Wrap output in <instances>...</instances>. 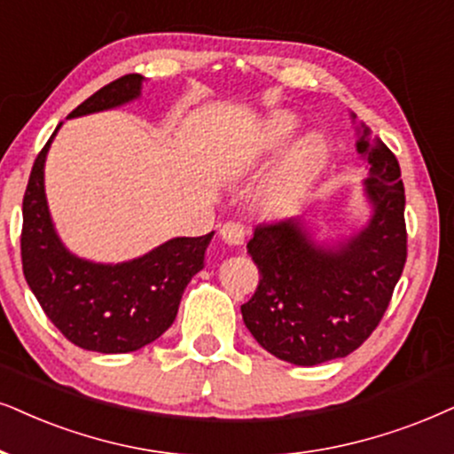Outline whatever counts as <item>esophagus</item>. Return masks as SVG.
<instances>
[{"instance_id":"esophagus-1","label":"esophagus","mask_w":454,"mask_h":454,"mask_svg":"<svg viewBox=\"0 0 454 454\" xmlns=\"http://www.w3.org/2000/svg\"><path fill=\"white\" fill-rule=\"evenodd\" d=\"M220 237L223 243L240 247L247 240V228L240 222H226L220 228Z\"/></svg>"}]
</instances>
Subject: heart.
Wrapping results in <instances>:
<instances>
[{"instance_id": "b5f03b06", "label": "heart", "mask_w": 454, "mask_h": 454, "mask_svg": "<svg viewBox=\"0 0 454 454\" xmlns=\"http://www.w3.org/2000/svg\"><path fill=\"white\" fill-rule=\"evenodd\" d=\"M300 129V121L291 113H277L263 125V131L257 142V151L266 153L286 145L295 131ZM325 159V142L318 136H308L283 159L272 177L266 184V199L272 203H285L294 199L306 186L309 176L320 168Z\"/></svg>"}]
</instances>
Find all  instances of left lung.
<instances>
[{"mask_svg": "<svg viewBox=\"0 0 454 454\" xmlns=\"http://www.w3.org/2000/svg\"><path fill=\"white\" fill-rule=\"evenodd\" d=\"M369 128L356 151L366 157L371 222L335 249L308 237L301 217L255 226L247 243L260 270L254 297L240 306L257 343L291 364L343 358L381 323L406 263L404 184L395 154Z\"/></svg>", "mask_w": 454, "mask_h": 454, "instance_id": "8db88e82", "label": "left lung"}]
</instances>
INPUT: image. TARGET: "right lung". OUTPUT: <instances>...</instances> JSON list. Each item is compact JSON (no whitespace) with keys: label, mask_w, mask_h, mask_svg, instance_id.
<instances>
[{"label":"right lung","mask_w":454,"mask_h":454,"mask_svg":"<svg viewBox=\"0 0 454 454\" xmlns=\"http://www.w3.org/2000/svg\"><path fill=\"white\" fill-rule=\"evenodd\" d=\"M142 82V74H123L68 117L121 106L140 96ZM51 137L33 163L22 199V272L45 317L74 346L100 354L136 352L163 335L176 320L186 285L203 270L214 232L171 239L123 263H94L73 255L54 231L43 191Z\"/></svg>","instance_id":"add662e5"}]
</instances>
